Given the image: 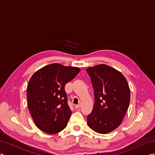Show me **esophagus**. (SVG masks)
I'll return each mask as SVG.
<instances>
[{
  "instance_id": "obj_1",
  "label": "esophagus",
  "mask_w": 155,
  "mask_h": 155,
  "mask_svg": "<svg viewBox=\"0 0 155 155\" xmlns=\"http://www.w3.org/2000/svg\"><path fill=\"white\" fill-rule=\"evenodd\" d=\"M81 107V105H80V104H78V105H75V108H76V109H78L79 107Z\"/></svg>"
}]
</instances>
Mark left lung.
Listing matches in <instances>:
<instances>
[{"mask_svg":"<svg viewBox=\"0 0 155 155\" xmlns=\"http://www.w3.org/2000/svg\"><path fill=\"white\" fill-rule=\"evenodd\" d=\"M86 72L92 82L95 100L87 123L99 134L109 133L121 124L128 109V84L120 72L104 64L89 67Z\"/></svg>","mask_w":155,"mask_h":155,"instance_id":"1","label":"left lung"}]
</instances>
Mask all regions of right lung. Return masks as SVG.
Wrapping results in <instances>:
<instances>
[{
    "label": "right lung",
    "instance_id": "1",
    "mask_svg": "<svg viewBox=\"0 0 155 155\" xmlns=\"http://www.w3.org/2000/svg\"><path fill=\"white\" fill-rule=\"evenodd\" d=\"M78 67L52 63L36 71L27 86L30 113L38 128L47 134L64 129L71 115L65 86L77 76Z\"/></svg>",
    "mask_w": 155,
    "mask_h": 155
}]
</instances>
